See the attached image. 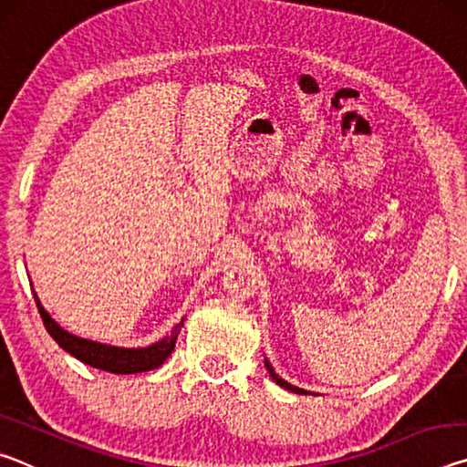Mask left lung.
Returning a JSON list of instances; mask_svg holds the SVG:
<instances>
[{
    "label": "left lung",
    "mask_w": 467,
    "mask_h": 467,
    "mask_svg": "<svg viewBox=\"0 0 467 467\" xmlns=\"http://www.w3.org/2000/svg\"><path fill=\"white\" fill-rule=\"evenodd\" d=\"M265 368H267V373H270V377L274 379L275 383H278L280 387H284V389H288V391H292V393H298V395H309V391H305V389H300V387H295V385H290L288 381H284L282 377H278L275 375V370H274V367L270 365V362L265 360Z\"/></svg>",
    "instance_id": "8db88e82"
}]
</instances>
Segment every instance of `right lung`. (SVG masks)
<instances>
[{"instance_id":"right-lung-1","label":"right lung","mask_w":467,"mask_h":467,"mask_svg":"<svg viewBox=\"0 0 467 467\" xmlns=\"http://www.w3.org/2000/svg\"><path fill=\"white\" fill-rule=\"evenodd\" d=\"M35 303L38 306V313H41L45 329L49 331V336L57 342L63 350L72 354L78 360H82L84 365H90L94 368L107 370V373L115 375H133V373H146V370L158 368L164 360L171 357V352L175 350V342L181 327H183V321L177 323L169 336L158 339L152 346L146 348H119V346H107L100 342H92V339L78 337L69 331L63 329L51 319V315L45 311L41 300L35 295Z\"/></svg>"}]
</instances>
